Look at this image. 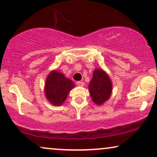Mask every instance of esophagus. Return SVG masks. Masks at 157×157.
Returning <instances> with one entry per match:
<instances>
[{
	"label": "esophagus",
	"instance_id": "esophagus-1",
	"mask_svg": "<svg viewBox=\"0 0 157 157\" xmlns=\"http://www.w3.org/2000/svg\"><path fill=\"white\" fill-rule=\"evenodd\" d=\"M76 84H77V86H81V87L83 86V83L82 81H77Z\"/></svg>",
	"mask_w": 157,
	"mask_h": 157
}]
</instances>
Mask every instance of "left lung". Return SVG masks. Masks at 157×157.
I'll list each match as a JSON object with an SVG mask.
<instances>
[{
  "mask_svg": "<svg viewBox=\"0 0 157 157\" xmlns=\"http://www.w3.org/2000/svg\"><path fill=\"white\" fill-rule=\"evenodd\" d=\"M88 87L93 101L98 105L107 101L112 93V82L107 74L100 69L94 71Z\"/></svg>",
  "mask_w": 157,
  "mask_h": 157,
  "instance_id": "1",
  "label": "left lung"
}]
</instances>
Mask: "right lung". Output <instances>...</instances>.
<instances>
[{
	"instance_id": "right-lung-1",
	"label": "right lung",
	"mask_w": 157,
	"mask_h": 157,
	"mask_svg": "<svg viewBox=\"0 0 157 157\" xmlns=\"http://www.w3.org/2000/svg\"><path fill=\"white\" fill-rule=\"evenodd\" d=\"M74 87L70 79L65 78L60 72L52 71L45 81V93L50 102L60 106L67 99L69 91Z\"/></svg>"
}]
</instances>
